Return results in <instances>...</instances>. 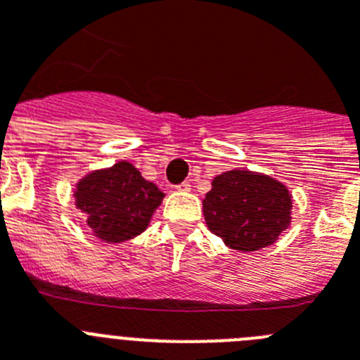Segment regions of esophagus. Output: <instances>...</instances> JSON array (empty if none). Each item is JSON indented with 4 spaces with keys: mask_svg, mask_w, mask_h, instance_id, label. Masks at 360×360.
I'll return each instance as SVG.
<instances>
[{
    "mask_svg": "<svg viewBox=\"0 0 360 360\" xmlns=\"http://www.w3.org/2000/svg\"><path fill=\"white\" fill-rule=\"evenodd\" d=\"M174 189H178V191H189V189H191V184H189V182H182V184H178V186L174 187Z\"/></svg>",
    "mask_w": 360,
    "mask_h": 360,
    "instance_id": "34e87169",
    "label": "esophagus"
}]
</instances>
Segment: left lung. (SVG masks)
Listing matches in <instances>:
<instances>
[{"label":"left lung","instance_id":"obj_1","mask_svg":"<svg viewBox=\"0 0 360 360\" xmlns=\"http://www.w3.org/2000/svg\"><path fill=\"white\" fill-rule=\"evenodd\" d=\"M292 196L274 178L234 169L212 180L203 200L209 231L234 250L272 245L290 224Z\"/></svg>","mask_w":360,"mask_h":360}]
</instances>
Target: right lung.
I'll list each match as a JSON object with an SVG mask.
<instances>
[{
	"mask_svg": "<svg viewBox=\"0 0 360 360\" xmlns=\"http://www.w3.org/2000/svg\"><path fill=\"white\" fill-rule=\"evenodd\" d=\"M162 198L164 193L129 162L88 174L75 191L77 207L88 216L91 231L111 243L141 234Z\"/></svg>",
	"mask_w": 360,
	"mask_h": 360,
	"instance_id": "add662e5",
	"label": "right lung"
}]
</instances>
